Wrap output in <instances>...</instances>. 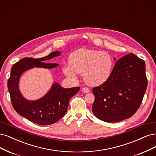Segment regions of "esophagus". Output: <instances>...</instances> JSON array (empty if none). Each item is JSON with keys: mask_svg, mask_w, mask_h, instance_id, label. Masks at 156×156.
<instances>
[{"mask_svg": "<svg viewBox=\"0 0 156 156\" xmlns=\"http://www.w3.org/2000/svg\"><path fill=\"white\" fill-rule=\"evenodd\" d=\"M90 89H89L88 88H87V87H84V88H82V92H83V93L87 94V93L90 92Z\"/></svg>", "mask_w": 156, "mask_h": 156, "instance_id": "34e87169", "label": "esophagus"}]
</instances>
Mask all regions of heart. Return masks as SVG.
I'll use <instances>...</instances> for the list:
<instances>
[{"instance_id":"1","label":"heart","mask_w":156,"mask_h":156,"mask_svg":"<svg viewBox=\"0 0 156 156\" xmlns=\"http://www.w3.org/2000/svg\"><path fill=\"white\" fill-rule=\"evenodd\" d=\"M114 60L109 53L99 50L80 49L69 57V64L64 68L67 76L76 78L82 73L84 82L88 85L99 86L105 83L112 74Z\"/></svg>"}]
</instances>
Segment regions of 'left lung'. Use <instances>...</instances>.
<instances>
[{"mask_svg":"<svg viewBox=\"0 0 156 156\" xmlns=\"http://www.w3.org/2000/svg\"><path fill=\"white\" fill-rule=\"evenodd\" d=\"M145 69L144 61L133 53L120 58L110 78L92 89L94 114L108 122L132 117L140 106L147 88Z\"/></svg>","mask_w":156,"mask_h":156,"instance_id":"left-lung-1","label":"left lung"}]
</instances>
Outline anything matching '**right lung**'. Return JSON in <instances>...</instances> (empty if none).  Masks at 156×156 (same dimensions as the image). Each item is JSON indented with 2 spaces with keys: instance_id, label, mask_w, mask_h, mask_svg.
I'll use <instances>...</instances> for the list:
<instances>
[{
  "instance_id": "right-lung-1",
  "label": "right lung",
  "mask_w": 156,
  "mask_h": 156,
  "mask_svg": "<svg viewBox=\"0 0 156 156\" xmlns=\"http://www.w3.org/2000/svg\"><path fill=\"white\" fill-rule=\"evenodd\" d=\"M61 55L60 51H53L40 58L26 57L14 64L8 80V89L15 110L31 122L41 125H51L65 115L69 99L76 95L80 87L64 88L55 83L43 98L34 101L26 100L19 90V78L24 72L34 67L53 68L56 63L44 62Z\"/></svg>"
}]
</instances>
